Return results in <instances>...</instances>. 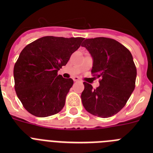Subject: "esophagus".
Masks as SVG:
<instances>
[{"label":"esophagus","mask_w":153,"mask_h":153,"mask_svg":"<svg viewBox=\"0 0 153 153\" xmlns=\"http://www.w3.org/2000/svg\"><path fill=\"white\" fill-rule=\"evenodd\" d=\"M74 80L75 81V82H78V81H79V79L77 76H75V77H74Z\"/></svg>","instance_id":"esophagus-1"}]
</instances>
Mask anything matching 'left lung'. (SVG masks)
I'll return each mask as SVG.
<instances>
[{
    "label": "left lung",
    "mask_w": 153,
    "mask_h": 153,
    "mask_svg": "<svg viewBox=\"0 0 153 153\" xmlns=\"http://www.w3.org/2000/svg\"><path fill=\"white\" fill-rule=\"evenodd\" d=\"M81 46L93 58L91 73L101 78L96 89L83 82V106L97 117H112L125 106L135 89L136 67L132 54L123 44L106 37L86 39Z\"/></svg>",
    "instance_id": "left-lung-1"
}]
</instances>
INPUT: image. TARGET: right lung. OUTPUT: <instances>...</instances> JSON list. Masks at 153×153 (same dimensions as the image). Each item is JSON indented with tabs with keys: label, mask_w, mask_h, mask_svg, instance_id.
Returning a JSON list of instances; mask_svg holds the SVG:
<instances>
[{
	"label": "right lung",
	"mask_w": 153,
	"mask_h": 153,
	"mask_svg": "<svg viewBox=\"0 0 153 153\" xmlns=\"http://www.w3.org/2000/svg\"><path fill=\"white\" fill-rule=\"evenodd\" d=\"M83 37L47 36L24 47L13 67L14 88L23 106L30 114L47 117L58 113L74 84L71 78L58 75Z\"/></svg>",
	"instance_id": "1"
}]
</instances>
